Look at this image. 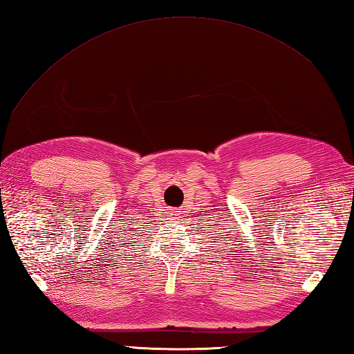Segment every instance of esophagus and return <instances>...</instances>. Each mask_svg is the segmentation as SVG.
<instances>
[{
	"label": "esophagus",
	"mask_w": 354,
	"mask_h": 354,
	"mask_svg": "<svg viewBox=\"0 0 354 354\" xmlns=\"http://www.w3.org/2000/svg\"><path fill=\"white\" fill-rule=\"evenodd\" d=\"M170 216L173 217V221H179V217H181L183 216V208H171L170 209Z\"/></svg>",
	"instance_id": "obj_1"
}]
</instances>
